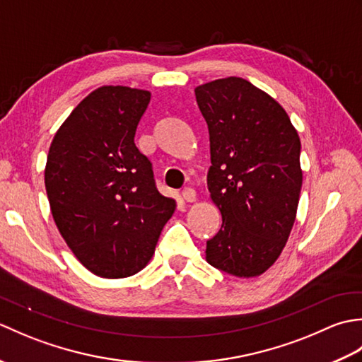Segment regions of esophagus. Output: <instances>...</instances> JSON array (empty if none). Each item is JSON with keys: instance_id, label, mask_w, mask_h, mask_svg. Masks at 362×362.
Returning <instances> with one entry per match:
<instances>
[{"instance_id": "obj_1", "label": "esophagus", "mask_w": 362, "mask_h": 362, "mask_svg": "<svg viewBox=\"0 0 362 362\" xmlns=\"http://www.w3.org/2000/svg\"><path fill=\"white\" fill-rule=\"evenodd\" d=\"M182 199L185 202H194L196 201V191L193 188H185L182 191Z\"/></svg>"}]
</instances>
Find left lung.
Here are the masks:
<instances>
[{
	"mask_svg": "<svg viewBox=\"0 0 362 362\" xmlns=\"http://www.w3.org/2000/svg\"><path fill=\"white\" fill-rule=\"evenodd\" d=\"M210 134L206 185L222 226L206 241V261L235 276L271 267L294 226L302 169L300 138L274 98L241 78L196 90Z\"/></svg>",
	"mask_w": 362,
	"mask_h": 362,
	"instance_id": "obj_1",
	"label": "left lung"
}]
</instances>
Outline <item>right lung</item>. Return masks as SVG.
<instances>
[{
	"instance_id": "add662e5",
	"label": "right lung",
	"mask_w": 362,
	"mask_h": 362,
	"mask_svg": "<svg viewBox=\"0 0 362 362\" xmlns=\"http://www.w3.org/2000/svg\"><path fill=\"white\" fill-rule=\"evenodd\" d=\"M149 101L146 90H95L60 126L46 160L54 222L76 258L104 279L141 271L175 209L134 140Z\"/></svg>"
}]
</instances>
